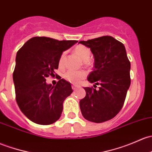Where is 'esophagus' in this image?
Returning <instances> with one entry per match:
<instances>
[{"label":"esophagus","mask_w":152,"mask_h":152,"mask_svg":"<svg viewBox=\"0 0 152 152\" xmlns=\"http://www.w3.org/2000/svg\"><path fill=\"white\" fill-rule=\"evenodd\" d=\"M78 86H76V85H74V84H73V85H72V89H73V90H76V89L78 88Z\"/></svg>","instance_id":"34e87169"}]
</instances>
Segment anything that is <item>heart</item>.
<instances>
[{"label":"heart","instance_id":"b5f03b06","mask_svg":"<svg viewBox=\"0 0 152 152\" xmlns=\"http://www.w3.org/2000/svg\"><path fill=\"white\" fill-rule=\"evenodd\" d=\"M74 52L84 61H87L90 57L91 52L89 48L85 46L78 45L74 48ZM65 53H63L59 60V65H63ZM86 76V73L84 71H68L63 75V78L69 82L73 84H79L80 81Z\"/></svg>","mask_w":152,"mask_h":152}]
</instances>
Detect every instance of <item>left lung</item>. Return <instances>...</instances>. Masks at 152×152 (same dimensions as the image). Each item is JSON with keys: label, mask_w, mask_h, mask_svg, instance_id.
Listing matches in <instances>:
<instances>
[{"label": "left lung", "mask_w": 152, "mask_h": 152, "mask_svg": "<svg viewBox=\"0 0 152 152\" xmlns=\"http://www.w3.org/2000/svg\"><path fill=\"white\" fill-rule=\"evenodd\" d=\"M79 43L90 48L95 58L87 78L94 87H84L86 96L79 102L84 119L101 123L114 118L122 109L130 85V62L125 47L112 36H102Z\"/></svg>", "instance_id": "left-lung-1"}]
</instances>
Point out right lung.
Segmentation results:
<instances>
[{
  "instance_id": "1",
  "label": "right lung",
  "mask_w": 152,
  "mask_h": 152,
  "mask_svg": "<svg viewBox=\"0 0 152 152\" xmlns=\"http://www.w3.org/2000/svg\"><path fill=\"white\" fill-rule=\"evenodd\" d=\"M77 41H58L48 37H33L18 50L13 73L16 100L28 119L41 125L60 119L63 102L73 92L71 83L60 79L55 86L46 78L57 76L62 53Z\"/></svg>"
}]
</instances>
